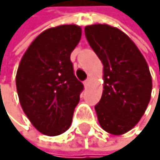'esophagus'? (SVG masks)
I'll list each match as a JSON object with an SVG mask.
<instances>
[{
    "mask_svg": "<svg viewBox=\"0 0 160 160\" xmlns=\"http://www.w3.org/2000/svg\"><path fill=\"white\" fill-rule=\"evenodd\" d=\"M89 82H90V79H89V78H87V79H86V81L84 82V85H85V87H87V86L89 85Z\"/></svg>",
    "mask_w": 160,
    "mask_h": 160,
    "instance_id": "1",
    "label": "esophagus"
}]
</instances>
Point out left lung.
Here are the masks:
<instances>
[{"label": "left lung", "instance_id": "1", "mask_svg": "<svg viewBox=\"0 0 160 160\" xmlns=\"http://www.w3.org/2000/svg\"><path fill=\"white\" fill-rule=\"evenodd\" d=\"M89 44L103 64V92L95 105L102 129L120 136L136 126L152 92L148 64L126 34L108 24L85 28Z\"/></svg>", "mask_w": 160, "mask_h": 160}]
</instances>
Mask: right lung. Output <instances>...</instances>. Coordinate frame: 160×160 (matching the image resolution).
Instances as JSON below:
<instances>
[{
  "label": "right lung",
  "mask_w": 160,
  "mask_h": 160,
  "mask_svg": "<svg viewBox=\"0 0 160 160\" xmlns=\"http://www.w3.org/2000/svg\"><path fill=\"white\" fill-rule=\"evenodd\" d=\"M81 37L76 24L45 30L31 43L17 69L20 105L33 126L46 136H59L71 125L84 85L73 73L70 55Z\"/></svg>",
  "instance_id": "1"
}]
</instances>
